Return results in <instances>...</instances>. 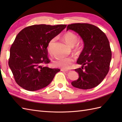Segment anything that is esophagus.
<instances>
[{
	"label": "esophagus",
	"mask_w": 122,
	"mask_h": 122,
	"mask_svg": "<svg viewBox=\"0 0 122 122\" xmlns=\"http://www.w3.org/2000/svg\"><path fill=\"white\" fill-rule=\"evenodd\" d=\"M61 71H63V72H69V70H67L63 69H61Z\"/></svg>",
	"instance_id": "esophagus-1"
}]
</instances>
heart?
Masks as SVG:
<instances>
[{"label": "heart", "mask_w": 122, "mask_h": 122, "mask_svg": "<svg viewBox=\"0 0 122 122\" xmlns=\"http://www.w3.org/2000/svg\"><path fill=\"white\" fill-rule=\"evenodd\" d=\"M63 39L66 42L71 46H73L77 41V36L72 32L68 31L63 35ZM56 41L55 38H53L49 41L48 46V50H50V49L53 46ZM74 61L73 58L70 57L56 59L54 62V65L56 67L61 68L64 69H68L71 68L72 63Z\"/></svg>", "instance_id": "b5f03b06"}]
</instances>
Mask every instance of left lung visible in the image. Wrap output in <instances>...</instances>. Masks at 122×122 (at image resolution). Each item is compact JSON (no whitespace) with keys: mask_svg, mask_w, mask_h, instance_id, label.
I'll list each match as a JSON object with an SVG mask.
<instances>
[{"mask_svg":"<svg viewBox=\"0 0 122 122\" xmlns=\"http://www.w3.org/2000/svg\"><path fill=\"white\" fill-rule=\"evenodd\" d=\"M78 33L84 48L76 62L81 68L75 69L79 79L71 82L72 86L87 90L97 86L108 73L112 58L110 43L105 33L98 27L89 24L69 25L66 30Z\"/></svg>","mask_w":122,"mask_h":122,"instance_id":"1","label":"left lung"}]
</instances>
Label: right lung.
Listing matches in <instances>:
<instances>
[{"label": "right lung", "instance_id": "1", "mask_svg": "<svg viewBox=\"0 0 122 122\" xmlns=\"http://www.w3.org/2000/svg\"><path fill=\"white\" fill-rule=\"evenodd\" d=\"M66 25H33L24 28L15 37L10 50L9 66L17 83L30 91L45 87L59 69L43 66L50 62L48 46Z\"/></svg>", "mask_w": 122, "mask_h": 122}]
</instances>
